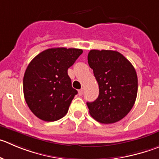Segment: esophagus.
Listing matches in <instances>:
<instances>
[{"label":"esophagus","instance_id":"34e87169","mask_svg":"<svg viewBox=\"0 0 159 159\" xmlns=\"http://www.w3.org/2000/svg\"><path fill=\"white\" fill-rule=\"evenodd\" d=\"M83 94H84V88H81L80 90H79V95H80V96H82Z\"/></svg>","mask_w":159,"mask_h":159}]
</instances>
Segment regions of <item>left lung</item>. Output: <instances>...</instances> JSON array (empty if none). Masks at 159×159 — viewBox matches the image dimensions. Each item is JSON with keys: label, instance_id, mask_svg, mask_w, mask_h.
Returning <instances> with one entry per match:
<instances>
[{"label": "left lung", "instance_id": "1", "mask_svg": "<svg viewBox=\"0 0 159 159\" xmlns=\"http://www.w3.org/2000/svg\"><path fill=\"white\" fill-rule=\"evenodd\" d=\"M88 64L99 86L98 98L87 102L90 116L101 123H114L130 111L137 94L135 69L122 54L90 50Z\"/></svg>", "mask_w": 159, "mask_h": 159}]
</instances>
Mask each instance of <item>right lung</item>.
I'll return each mask as SVG.
<instances>
[{"label":"right lung","instance_id":"obj_1","mask_svg":"<svg viewBox=\"0 0 159 159\" xmlns=\"http://www.w3.org/2000/svg\"><path fill=\"white\" fill-rule=\"evenodd\" d=\"M82 53L83 50L76 48H50L37 54L27 66L24 97L30 109L40 119L54 122L67 114L77 94L68 69Z\"/></svg>","mask_w":159,"mask_h":159}]
</instances>
